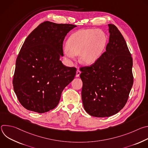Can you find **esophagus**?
I'll return each instance as SVG.
<instances>
[{
	"label": "esophagus",
	"instance_id": "1",
	"mask_svg": "<svg viewBox=\"0 0 148 148\" xmlns=\"http://www.w3.org/2000/svg\"><path fill=\"white\" fill-rule=\"evenodd\" d=\"M80 74H81V71H79V70H77V72H76V75H75V76H76V77H78L79 76V75H80Z\"/></svg>",
	"mask_w": 148,
	"mask_h": 148
}]
</instances>
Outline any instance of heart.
I'll use <instances>...</instances> for the list:
<instances>
[{"label": "heart", "mask_w": 148, "mask_h": 148, "mask_svg": "<svg viewBox=\"0 0 148 148\" xmlns=\"http://www.w3.org/2000/svg\"><path fill=\"white\" fill-rule=\"evenodd\" d=\"M107 42L103 32L95 29L79 30L70 36L67 42L64 53L74 60L79 54V60L84 65L95 63L101 55Z\"/></svg>", "instance_id": "1"}]
</instances>
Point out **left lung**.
Wrapping results in <instances>:
<instances>
[{
  "instance_id": "1",
  "label": "left lung",
  "mask_w": 148,
  "mask_h": 148,
  "mask_svg": "<svg viewBox=\"0 0 148 148\" xmlns=\"http://www.w3.org/2000/svg\"><path fill=\"white\" fill-rule=\"evenodd\" d=\"M106 51L89 67L80 69L84 110L103 118L116 114L125 106L132 87L133 61L127 45L118 28L108 25Z\"/></svg>"
}]
</instances>
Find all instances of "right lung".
I'll return each mask as SVG.
<instances>
[{
	"label": "right lung",
	"mask_w": 148,
	"mask_h": 148,
	"mask_svg": "<svg viewBox=\"0 0 148 148\" xmlns=\"http://www.w3.org/2000/svg\"><path fill=\"white\" fill-rule=\"evenodd\" d=\"M77 27L45 22L26 38L17 57L13 79L14 92L27 110L45 113L56 107L61 93L74 79L75 67L63 65L62 43Z\"/></svg>",
	"instance_id": "right-lung-1"
}]
</instances>
